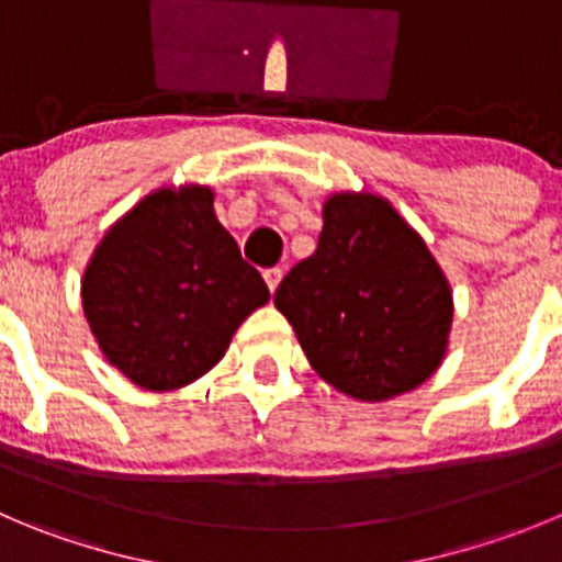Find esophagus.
<instances>
[{"label":"esophagus","mask_w":562,"mask_h":562,"mask_svg":"<svg viewBox=\"0 0 562 562\" xmlns=\"http://www.w3.org/2000/svg\"><path fill=\"white\" fill-rule=\"evenodd\" d=\"M281 276H284V270H281V267H267L265 281H267V286H270V292H276V286L281 284Z\"/></svg>","instance_id":"1"}]
</instances>
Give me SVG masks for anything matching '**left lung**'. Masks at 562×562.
<instances>
[{
	"label": "left lung",
	"instance_id": "obj_1",
	"mask_svg": "<svg viewBox=\"0 0 562 562\" xmlns=\"http://www.w3.org/2000/svg\"><path fill=\"white\" fill-rule=\"evenodd\" d=\"M317 250L278 284L276 308L308 364L356 400L397 397L438 370L452 292L419 234L378 195H330Z\"/></svg>",
	"mask_w": 562,
	"mask_h": 562
}]
</instances>
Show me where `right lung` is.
<instances>
[{
	"mask_svg": "<svg viewBox=\"0 0 562 562\" xmlns=\"http://www.w3.org/2000/svg\"><path fill=\"white\" fill-rule=\"evenodd\" d=\"M212 198L198 184L151 192L104 234L85 270L82 308L101 352L151 392L210 372L243 319L270 301Z\"/></svg>",
	"mask_w": 562,
	"mask_h": 562,
	"instance_id": "obj_1",
	"label": "right lung"
}]
</instances>
